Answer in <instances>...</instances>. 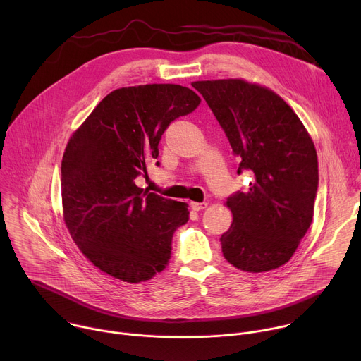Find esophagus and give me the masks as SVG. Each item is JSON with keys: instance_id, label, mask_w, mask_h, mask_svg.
Returning <instances> with one entry per match:
<instances>
[{"instance_id": "obj_1", "label": "esophagus", "mask_w": 361, "mask_h": 361, "mask_svg": "<svg viewBox=\"0 0 361 361\" xmlns=\"http://www.w3.org/2000/svg\"><path fill=\"white\" fill-rule=\"evenodd\" d=\"M190 205H191V209L194 212H200V210H204L205 207H207V202H195V201H192V202H190Z\"/></svg>"}]
</instances>
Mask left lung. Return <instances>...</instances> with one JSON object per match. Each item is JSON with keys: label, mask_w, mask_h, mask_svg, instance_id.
Here are the masks:
<instances>
[{"label": "left lung", "mask_w": 361, "mask_h": 361, "mask_svg": "<svg viewBox=\"0 0 361 361\" xmlns=\"http://www.w3.org/2000/svg\"><path fill=\"white\" fill-rule=\"evenodd\" d=\"M224 130L241 170L254 176L247 192L226 205L233 223L220 241L224 259L248 273L286 264L313 221L319 187L314 142L273 90L241 78L191 84Z\"/></svg>", "instance_id": "8db88e82"}]
</instances>
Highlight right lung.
<instances>
[{"mask_svg":"<svg viewBox=\"0 0 361 361\" xmlns=\"http://www.w3.org/2000/svg\"><path fill=\"white\" fill-rule=\"evenodd\" d=\"M200 102L178 84L123 87L102 98L71 135L61 163L63 217L80 251L102 273L141 283L169 264L188 205L140 188L135 178L157 160L170 123Z\"/></svg>","mask_w":361,"mask_h":361,"instance_id":"obj_1","label":"right lung"}]
</instances>
